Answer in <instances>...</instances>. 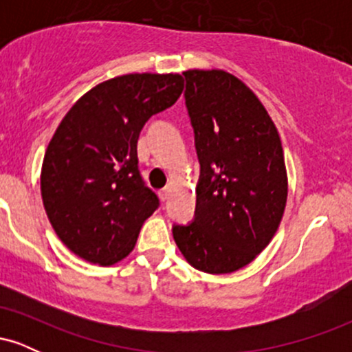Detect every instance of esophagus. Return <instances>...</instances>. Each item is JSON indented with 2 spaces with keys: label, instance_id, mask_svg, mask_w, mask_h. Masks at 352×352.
<instances>
[{
  "label": "esophagus",
  "instance_id": "34e87169",
  "mask_svg": "<svg viewBox=\"0 0 352 352\" xmlns=\"http://www.w3.org/2000/svg\"><path fill=\"white\" fill-rule=\"evenodd\" d=\"M170 192H172V187H170V185H167V187H164V188L160 190V192H159L160 199H162V200H167L168 197H170Z\"/></svg>",
  "mask_w": 352,
  "mask_h": 352
}]
</instances>
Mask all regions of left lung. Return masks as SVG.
I'll use <instances>...</instances> for the list:
<instances>
[{
    "instance_id": "left-lung-1",
    "label": "left lung",
    "mask_w": 352,
    "mask_h": 352,
    "mask_svg": "<svg viewBox=\"0 0 352 352\" xmlns=\"http://www.w3.org/2000/svg\"><path fill=\"white\" fill-rule=\"evenodd\" d=\"M185 104L200 180L195 218L173 240L193 268L227 274L250 265L276 233L288 199L278 129L243 80L221 69H188Z\"/></svg>"
}]
</instances>
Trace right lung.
<instances>
[{
	"label": "right lung",
	"instance_id": "1",
	"mask_svg": "<svg viewBox=\"0 0 352 352\" xmlns=\"http://www.w3.org/2000/svg\"><path fill=\"white\" fill-rule=\"evenodd\" d=\"M182 91L184 78L173 72L117 76L87 91L60 120L44 153L41 195L56 235L82 260L109 266L134 250L159 207L139 173L140 131Z\"/></svg>",
	"mask_w": 352,
	"mask_h": 352
}]
</instances>
